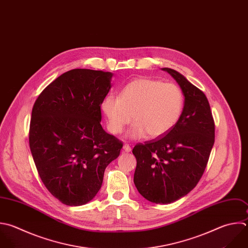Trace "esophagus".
I'll return each instance as SVG.
<instances>
[{
	"instance_id": "1",
	"label": "esophagus",
	"mask_w": 248,
	"mask_h": 248,
	"mask_svg": "<svg viewBox=\"0 0 248 248\" xmlns=\"http://www.w3.org/2000/svg\"><path fill=\"white\" fill-rule=\"evenodd\" d=\"M123 150L125 151V152H131V150H132V148H131V146L129 145V144H124L123 145Z\"/></svg>"
}]
</instances>
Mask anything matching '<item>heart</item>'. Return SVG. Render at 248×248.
<instances>
[{
  "instance_id": "heart-1",
  "label": "heart",
  "mask_w": 248,
  "mask_h": 248,
  "mask_svg": "<svg viewBox=\"0 0 248 248\" xmlns=\"http://www.w3.org/2000/svg\"><path fill=\"white\" fill-rule=\"evenodd\" d=\"M184 107L182 90L174 83L148 78L128 82L119 97L108 95L101 104L108 131L117 135L131 122L128 137L156 139L170 132L179 121Z\"/></svg>"
}]
</instances>
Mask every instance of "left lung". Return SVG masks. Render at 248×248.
<instances>
[{
    "label": "left lung",
    "mask_w": 248,
    "mask_h": 248,
    "mask_svg": "<svg viewBox=\"0 0 248 248\" xmlns=\"http://www.w3.org/2000/svg\"><path fill=\"white\" fill-rule=\"evenodd\" d=\"M180 86L184 107L176 125L166 135L138 143L134 183L151 202L170 203L187 195L201 179L214 144V121L208 101L178 72L163 68Z\"/></svg>",
    "instance_id": "left-lung-1"
}]
</instances>
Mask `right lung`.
<instances>
[{"mask_svg": "<svg viewBox=\"0 0 248 248\" xmlns=\"http://www.w3.org/2000/svg\"><path fill=\"white\" fill-rule=\"evenodd\" d=\"M112 74L71 70L40 94L32 109L31 153L47 190L67 205H82L99 192L122 141L101 125V104Z\"/></svg>", "mask_w": 248, "mask_h": 248, "instance_id": "right-lung-1", "label": "right lung"}]
</instances>
